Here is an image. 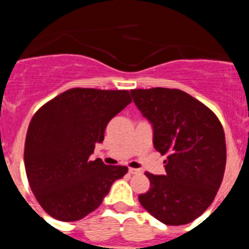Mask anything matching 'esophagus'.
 <instances>
[{"instance_id":"34e87169","label":"esophagus","mask_w":249,"mask_h":249,"mask_svg":"<svg viewBox=\"0 0 249 249\" xmlns=\"http://www.w3.org/2000/svg\"><path fill=\"white\" fill-rule=\"evenodd\" d=\"M139 172H140V170H138V169H133V167H129V174L135 175V174H139Z\"/></svg>"}]
</instances>
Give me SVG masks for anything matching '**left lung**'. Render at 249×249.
<instances>
[{
    "label": "left lung",
    "mask_w": 249,
    "mask_h": 249,
    "mask_svg": "<svg viewBox=\"0 0 249 249\" xmlns=\"http://www.w3.org/2000/svg\"><path fill=\"white\" fill-rule=\"evenodd\" d=\"M130 93L151 124L154 147L167 155L163 161L166 174H145L150 190L139 201L165 225L192 222L211 205L222 182V125L206 105L178 89H133Z\"/></svg>",
    "instance_id": "obj_1"
}]
</instances>
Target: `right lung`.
I'll list each match as a JSON object with an SVG mask.
<instances>
[{"instance_id":"add662e5","label":"right lung","mask_w":249,"mask_h":249,"mask_svg":"<svg viewBox=\"0 0 249 249\" xmlns=\"http://www.w3.org/2000/svg\"><path fill=\"white\" fill-rule=\"evenodd\" d=\"M131 103L127 90L73 88L33 115L24 144L31 189L53 218L71 222L97 210L126 166L91 161L114 116Z\"/></svg>"}]
</instances>
